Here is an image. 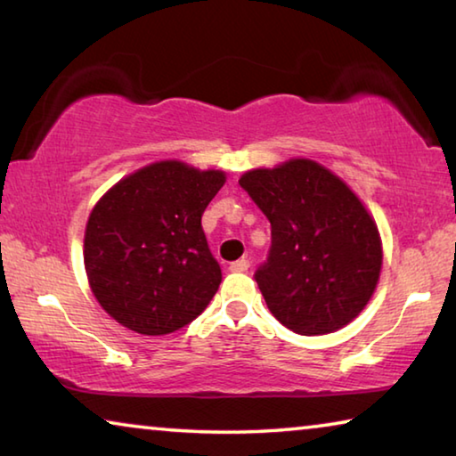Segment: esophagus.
Listing matches in <instances>:
<instances>
[{
    "mask_svg": "<svg viewBox=\"0 0 456 456\" xmlns=\"http://www.w3.org/2000/svg\"><path fill=\"white\" fill-rule=\"evenodd\" d=\"M229 269H231V272H235V273L247 272V269H249V261H247V259H237V261H233V264L229 265Z\"/></svg>",
    "mask_w": 456,
    "mask_h": 456,
    "instance_id": "obj_1",
    "label": "esophagus"
}]
</instances>
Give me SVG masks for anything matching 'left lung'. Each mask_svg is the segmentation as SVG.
<instances>
[{
    "label": "left lung",
    "mask_w": 456,
    "mask_h": 456,
    "mask_svg": "<svg viewBox=\"0 0 456 456\" xmlns=\"http://www.w3.org/2000/svg\"><path fill=\"white\" fill-rule=\"evenodd\" d=\"M239 184L272 223L256 281L285 328L302 336L348 326L372 297L382 241L348 184L310 159L247 171Z\"/></svg>",
    "instance_id": "obj_1"
}]
</instances>
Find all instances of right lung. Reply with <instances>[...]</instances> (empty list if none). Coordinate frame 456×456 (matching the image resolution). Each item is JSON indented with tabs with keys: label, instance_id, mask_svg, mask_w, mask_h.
Returning <instances> with one entry per match:
<instances>
[{
	"label": "right lung",
	"instance_id": "add662e5",
	"mask_svg": "<svg viewBox=\"0 0 456 456\" xmlns=\"http://www.w3.org/2000/svg\"><path fill=\"white\" fill-rule=\"evenodd\" d=\"M223 171L159 160L120 179L92 209L84 267L102 310L144 336L187 326L221 283L200 217Z\"/></svg>",
	"mask_w": 456,
	"mask_h": 456
}]
</instances>
